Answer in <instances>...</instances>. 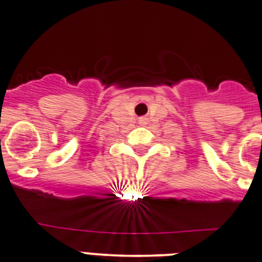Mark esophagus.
<instances>
[{"instance_id":"1","label":"esophagus","mask_w":262,"mask_h":262,"mask_svg":"<svg viewBox=\"0 0 262 262\" xmlns=\"http://www.w3.org/2000/svg\"><path fill=\"white\" fill-rule=\"evenodd\" d=\"M139 123H141V124H145V123H146V119H141V120H139Z\"/></svg>"}]
</instances>
